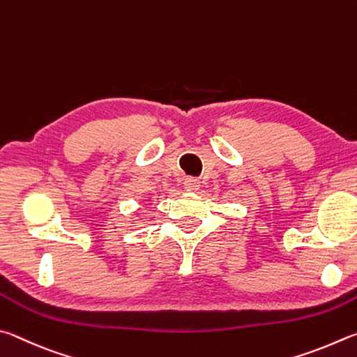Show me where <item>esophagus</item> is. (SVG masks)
Here are the masks:
<instances>
[{
    "instance_id": "obj_1",
    "label": "esophagus",
    "mask_w": 357,
    "mask_h": 357,
    "mask_svg": "<svg viewBox=\"0 0 357 357\" xmlns=\"http://www.w3.org/2000/svg\"><path fill=\"white\" fill-rule=\"evenodd\" d=\"M183 186H185V191H188V192H196L197 190H199V182L196 178H186L185 180V183H183Z\"/></svg>"
}]
</instances>
